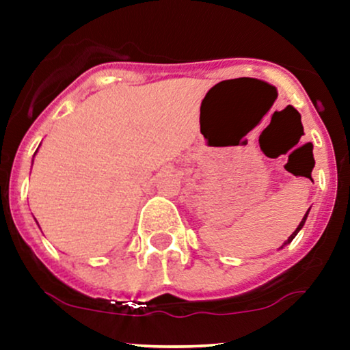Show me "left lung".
I'll return each mask as SVG.
<instances>
[{"label": "left lung", "mask_w": 350, "mask_h": 350, "mask_svg": "<svg viewBox=\"0 0 350 350\" xmlns=\"http://www.w3.org/2000/svg\"><path fill=\"white\" fill-rule=\"evenodd\" d=\"M308 214H309V211L306 212V215H304V217H303V220H301V222H299V226H298V227H296V230H295V232H293V234H291L290 237H288V240H286V242H284V243H283V247H284V245L291 243V242H293V239H295V237H296V235H298V232L301 230V228H303V226H304V222H306V219H308ZM283 247H281V248H283Z\"/></svg>", "instance_id": "1"}]
</instances>
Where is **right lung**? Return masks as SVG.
<instances>
[{
    "label": "right lung",
    "instance_id": "right-lung-1",
    "mask_svg": "<svg viewBox=\"0 0 350 350\" xmlns=\"http://www.w3.org/2000/svg\"><path fill=\"white\" fill-rule=\"evenodd\" d=\"M36 152H38V151H36Z\"/></svg>",
    "mask_w": 350,
    "mask_h": 350
}]
</instances>
